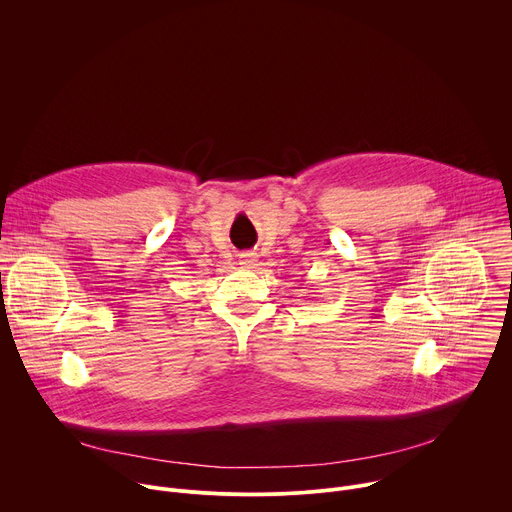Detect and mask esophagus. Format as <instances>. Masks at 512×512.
I'll list each match as a JSON object with an SVG mask.
<instances>
[{"instance_id":"esophagus-1","label":"esophagus","mask_w":512,"mask_h":512,"mask_svg":"<svg viewBox=\"0 0 512 512\" xmlns=\"http://www.w3.org/2000/svg\"><path fill=\"white\" fill-rule=\"evenodd\" d=\"M241 265L243 267L255 265V253H241Z\"/></svg>"}]
</instances>
